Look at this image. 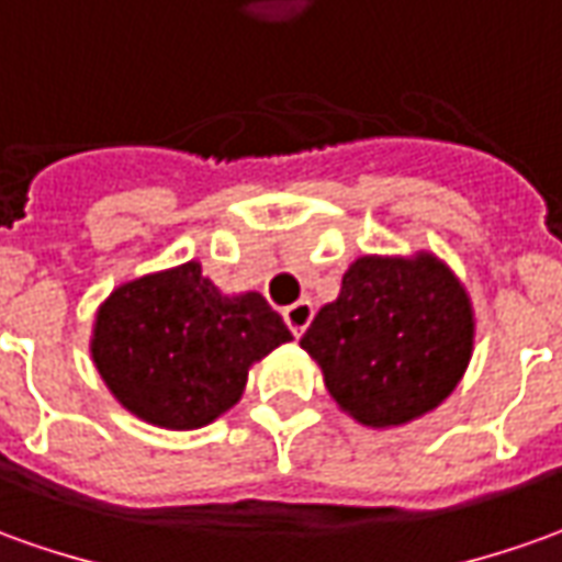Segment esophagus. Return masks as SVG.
Listing matches in <instances>:
<instances>
[{"instance_id": "obj_1", "label": "esophagus", "mask_w": 562, "mask_h": 562, "mask_svg": "<svg viewBox=\"0 0 562 562\" xmlns=\"http://www.w3.org/2000/svg\"><path fill=\"white\" fill-rule=\"evenodd\" d=\"M282 319H285V326L292 329V335H304V329L311 326L313 319V304L311 301H297V304L282 311Z\"/></svg>"}]
</instances>
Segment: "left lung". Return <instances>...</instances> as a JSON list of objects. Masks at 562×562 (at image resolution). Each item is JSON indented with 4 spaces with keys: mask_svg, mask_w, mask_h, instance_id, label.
I'll return each instance as SVG.
<instances>
[{
    "mask_svg": "<svg viewBox=\"0 0 562 562\" xmlns=\"http://www.w3.org/2000/svg\"><path fill=\"white\" fill-rule=\"evenodd\" d=\"M473 335L471 295L434 251L360 255L301 347L338 409L387 430L434 412L456 391Z\"/></svg>",
    "mask_w": 562,
    "mask_h": 562,
    "instance_id": "left-lung-1",
    "label": "left lung"
}]
</instances>
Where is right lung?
Wrapping results in <instances>:
<instances>
[{"label":"right lung","instance_id":"add662e5","mask_svg":"<svg viewBox=\"0 0 562 562\" xmlns=\"http://www.w3.org/2000/svg\"><path fill=\"white\" fill-rule=\"evenodd\" d=\"M285 341L292 331L261 292L224 295L187 261L120 282L98 304L89 350L122 409L196 430L233 409L251 366Z\"/></svg>","mask_w":562,"mask_h":562}]
</instances>
